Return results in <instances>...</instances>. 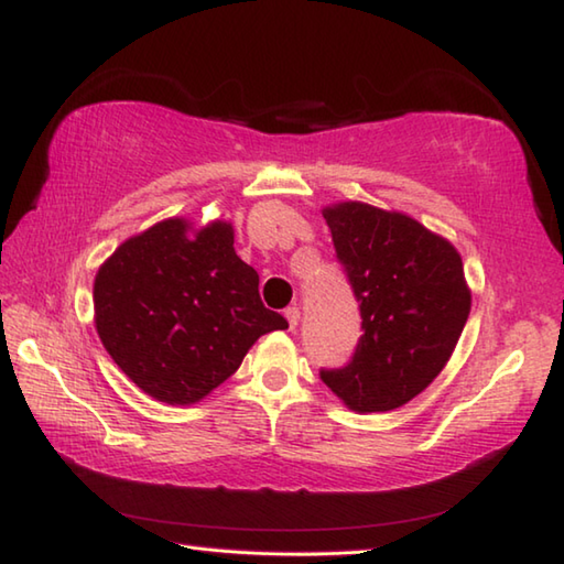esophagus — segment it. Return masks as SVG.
Masks as SVG:
<instances>
[{"label": "esophagus", "mask_w": 564, "mask_h": 564, "mask_svg": "<svg viewBox=\"0 0 564 564\" xmlns=\"http://www.w3.org/2000/svg\"><path fill=\"white\" fill-rule=\"evenodd\" d=\"M285 321H289V327L291 330H295V327H299V321H301V311L295 308V305H291V308H285Z\"/></svg>", "instance_id": "esophagus-1"}]
</instances>
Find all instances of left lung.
Segmentation results:
<instances>
[{
	"instance_id": "left-lung-1",
	"label": "left lung",
	"mask_w": 564,
	"mask_h": 564,
	"mask_svg": "<svg viewBox=\"0 0 564 564\" xmlns=\"http://www.w3.org/2000/svg\"><path fill=\"white\" fill-rule=\"evenodd\" d=\"M323 217L360 303L362 335L350 362L321 370V380L355 412H392L434 382L464 333V263L406 214L343 202Z\"/></svg>"
}]
</instances>
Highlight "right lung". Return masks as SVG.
Listing matches in <instances>:
<instances>
[{"instance_id": "right-lung-1", "label": "right lung", "mask_w": 564, "mask_h": 564, "mask_svg": "<svg viewBox=\"0 0 564 564\" xmlns=\"http://www.w3.org/2000/svg\"><path fill=\"white\" fill-rule=\"evenodd\" d=\"M96 330L116 365L158 402L194 404L239 370L281 313L265 308L259 273L234 251V229L212 221L189 237L165 219L120 243L94 283Z\"/></svg>"}]
</instances>
